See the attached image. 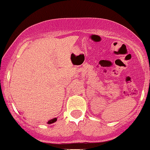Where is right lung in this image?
<instances>
[{
    "label": "right lung",
    "mask_w": 150,
    "mask_h": 150,
    "mask_svg": "<svg viewBox=\"0 0 150 150\" xmlns=\"http://www.w3.org/2000/svg\"><path fill=\"white\" fill-rule=\"evenodd\" d=\"M56 120H57V118H53V119L49 120V121H48V123H49V124H51V123H55V122H56Z\"/></svg>",
    "instance_id": "add662e5"
}]
</instances>
